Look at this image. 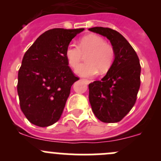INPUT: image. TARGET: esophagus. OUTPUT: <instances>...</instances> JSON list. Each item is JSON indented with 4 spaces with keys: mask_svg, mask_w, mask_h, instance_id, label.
Instances as JSON below:
<instances>
[{
    "mask_svg": "<svg viewBox=\"0 0 161 161\" xmlns=\"http://www.w3.org/2000/svg\"><path fill=\"white\" fill-rule=\"evenodd\" d=\"M82 80H83L84 81V82H86V83L87 84H89V83H90V82H92V81H90V80H89V79H82Z\"/></svg>",
    "mask_w": 161,
    "mask_h": 161,
    "instance_id": "obj_1",
    "label": "esophagus"
}]
</instances>
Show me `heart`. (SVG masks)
I'll return each instance as SVG.
<instances>
[{"mask_svg": "<svg viewBox=\"0 0 161 161\" xmlns=\"http://www.w3.org/2000/svg\"><path fill=\"white\" fill-rule=\"evenodd\" d=\"M89 53L86 56V62L78 67L75 72L85 77L93 76L100 71L106 73L111 69L114 60V50L111 45L106 43L104 39L95 34H90L82 37L79 46L70 43L65 50L68 63L75 69L80 63L82 53Z\"/></svg>", "mask_w": 161, "mask_h": 161, "instance_id": "1", "label": "heart"}]
</instances>
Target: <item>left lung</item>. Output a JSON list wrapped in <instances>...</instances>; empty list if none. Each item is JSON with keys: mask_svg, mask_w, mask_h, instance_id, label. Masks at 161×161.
<instances>
[{"mask_svg": "<svg viewBox=\"0 0 161 161\" xmlns=\"http://www.w3.org/2000/svg\"><path fill=\"white\" fill-rule=\"evenodd\" d=\"M89 30L107 37L114 50V60L106 75L100 81L89 84L92 111L103 122H118L136 101L140 87L139 58L130 43L116 30L103 27Z\"/></svg>", "mask_w": 161, "mask_h": 161, "instance_id": "8db88e82", "label": "left lung"}]
</instances>
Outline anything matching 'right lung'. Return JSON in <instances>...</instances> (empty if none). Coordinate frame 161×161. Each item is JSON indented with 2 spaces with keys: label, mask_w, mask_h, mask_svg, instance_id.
I'll return each instance as SVG.
<instances>
[{
  "label": "right lung",
  "mask_w": 161,
  "mask_h": 161,
  "mask_svg": "<svg viewBox=\"0 0 161 161\" xmlns=\"http://www.w3.org/2000/svg\"><path fill=\"white\" fill-rule=\"evenodd\" d=\"M83 30L46 31L24 54L17 90L21 110L32 124L47 127L61 118L71 86L79 80L69 68L65 50Z\"/></svg>",
  "instance_id": "1"
}]
</instances>
